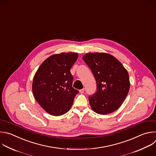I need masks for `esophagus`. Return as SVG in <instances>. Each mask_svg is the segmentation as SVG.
Returning <instances> with one entry per match:
<instances>
[{"label":"esophagus","mask_w":156,"mask_h":156,"mask_svg":"<svg viewBox=\"0 0 156 156\" xmlns=\"http://www.w3.org/2000/svg\"><path fill=\"white\" fill-rule=\"evenodd\" d=\"M84 88H83V89H81L80 90V92L81 94L84 93Z\"/></svg>","instance_id":"obj_1"}]
</instances>
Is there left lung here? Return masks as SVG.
Wrapping results in <instances>:
<instances>
[{"label":"left lung","instance_id":"8db88e82","mask_svg":"<svg viewBox=\"0 0 156 156\" xmlns=\"http://www.w3.org/2000/svg\"><path fill=\"white\" fill-rule=\"evenodd\" d=\"M83 59L97 83L96 92L89 96L92 110L100 115L116 111L122 105L130 89L127 70L116 58L107 53H88Z\"/></svg>","mask_w":156,"mask_h":156}]
</instances>
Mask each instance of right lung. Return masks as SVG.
<instances>
[{
  "label": "right lung",
  "mask_w": 156,
  "mask_h": 156,
  "mask_svg": "<svg viewBox=\"0 0 156 156\" xmlns=\"http://www.w3.org/2000/svg\"><path fill=\"white\" fill-rule=\"evenodd\" d=\"M76 53L53 55L44 60L32 83L33 95L48 113L61 116L69 111L78 90L72 87L70 69L77 60Z\"/></svg>",
  "instance_id": "1"
}]
</instances>
